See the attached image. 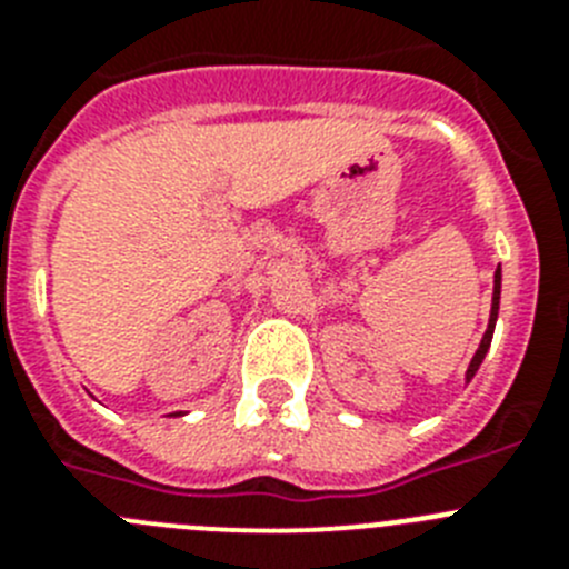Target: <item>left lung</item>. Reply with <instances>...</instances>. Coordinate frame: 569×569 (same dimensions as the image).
Returning <instances> with one entry per match:
<instances>
[{"instance_id": "8db88e82", "label": "left lung", "mask_w": 569, "mask_h": 569, "mask_svg": "<svg viewBox=\"0 0 569 569\" xmlns=\"http://www.w3.org/2000/svg\"><path fill=\"white\" fill-rule=\"evenodd\" d=\"M499 301H501V268H496V276H492V305H490V321H487V330L479 341V350L476 356L470 359L467 365V373H465V385H470V379L479 373L481 361H485L487 350H490V341H492V330H496V319H499Z\"/></svg>"}]
</instances>
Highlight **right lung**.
Here are the masks:
<instances>
[{
  "label": "right lung",
  "mask_w": 569,
  "mask_h": 569,
  "mask_svg": "<svg viewBox=\"0 0 569 569\" xmlns=\"http://www.w3.org/2000/svg\"><path fill=\"white\" fill-rule=\"evenodd\" d=\"M170 416H182V413H170Z\"/></svg>",
  "instance_id": "add662e5"
}]
</instances>
